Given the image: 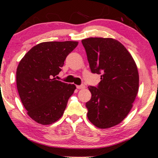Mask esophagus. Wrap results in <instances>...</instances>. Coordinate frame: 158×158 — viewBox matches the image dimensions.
Listing matches in <instances>:
<instances>
[{"label":"esophagus","mask_w":158,"mask_h":158,"mask_svg":"<svg viewBox=\"0 0 158 158\" xmlns=\"http://www.w3.org/2000/svg\"><path fill=\"white\" fill-rule=\"evenodd\" d=\"M77 89H84L85 88V86L84 85H77Z\"/></svg>","instance_id":"34e87169"}]
</instances>
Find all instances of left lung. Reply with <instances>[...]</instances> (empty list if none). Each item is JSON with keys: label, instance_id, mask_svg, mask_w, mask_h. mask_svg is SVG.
<instances>
[{"label": "left lung", "instance_id": "left-lung-1", "mask_svg": "<svg viewBox=\"0 0 158 158\" xmlns=\"http://www.w3.org/2000/svg\"><path fill=\"white\" fill-rule=\"evenodd\" d=\"M91 72L100 75L97 87L89 86V120L99 128L119 124L129 113L139 88L138 68L124 45L113 38L82 40Z\"/></svg>", "mask_w": 158, "mask_h": 158}]
</instances>
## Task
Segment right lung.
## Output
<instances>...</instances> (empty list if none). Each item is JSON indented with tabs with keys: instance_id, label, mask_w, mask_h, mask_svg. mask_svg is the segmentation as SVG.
I'll use <instances>...</instances> for the list:
<instances>
[{
	"instance_id": "right-lung-1",
	"label": "right lung",
	"mask_w": 158,
	"mask_h": 158,
	"mask_svg": "<svg viewBox=\"0 0 158 158\" xmlns=\"http://www.w3.org/2000/svg\"><path fill=\"white\" fill-rule=\"evenodd\" d=\"M78 42H44L32 48L16 71L18 94L28 115L42 125L52 124L63 115L76 88L56 80L66 57Z\"/></svg>"
}]
</instances>
